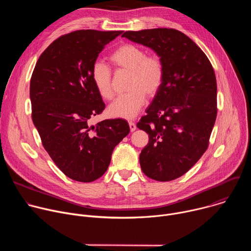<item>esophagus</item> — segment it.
<instances>
[{"label":"esophagus","mask_w":251,"mask_h":251,"mask_svg":"<svg viewBox=\"0 0 251 251\" xmlns=\"http://www.w3.org/2000/svg\"><path fill=\"white\" fill-rule=\"evenodd\" d=\"M129 127H130V131H131V132L135 131L136 128H137V127H136V124H135L134 122H132V121L129 122Z\"/></svg>","instance_id":"34e87169"}]
</instances>
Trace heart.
<instances>
[{
  "mask_svg": "<svg viewBox=\"0 0 251 251\" xmlns=\"http://www.w3.org/2000/svg\"><path fill=\"white\" fill-rule=\"evenodd\" d=\"M117 71H129L127 90L109 107L108 113L113 117L134 118L148 98L155 97L160 91L164 78L165 67L158 54H146L142 48L124 44L118 47L109 56ZM91 80L98 94L105 100L113 98L112 73L108 65L96 61L91 68Z\"/></svg>",
  "mask_w": 251,
  "mask_h": 251,
  "instance_id": "b5f03b06",
  "label": "heart"
}]
</instances>
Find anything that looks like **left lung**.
Here are the masks:
<instances>
[{
	"label": "left lung",
	"mask_w": 251,
	"mask_h": 251,
	"mask_svg": "<svg viewBox=\"0 0 251 251\" xmlns=\"http://www.w3.org/2000/svg\"><path fill=\"white\" fill-rule=\"evenodd\" d=\"M151 48L163 60V85L137 127L149 135L141 169L159 182L186 174L203 155L217 119V79L204 52L175 28L128 30L122 34Z\"/></svg>",
	"instance_id": "8db88e82"
}]
</instances>
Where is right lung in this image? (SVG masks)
<instances>
[{
	"mask_svg": "<svg viewBox=\"0 0 251 251\" xmlns=\"http://www.w3.org/2000/svg\"><path fill=\"white\" fill-rule=\"evenodd\" d=\"M122 30L80 29L61 35L41 54L32 71L31 118L43 146L58 169L82 183L99 178L130 128L126 120H89L105 109L91 68L105 46Z\"/></svg>",
	"mask_w": 251,
	"mask_h": 251,
	"instance_id": "right-lung-1",
	"label": "right lung"
}]
</instances>
